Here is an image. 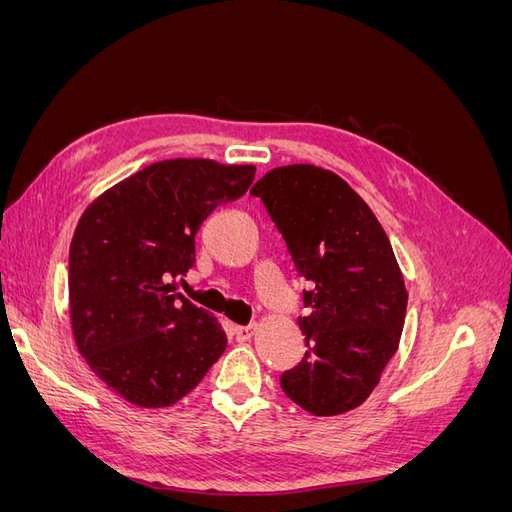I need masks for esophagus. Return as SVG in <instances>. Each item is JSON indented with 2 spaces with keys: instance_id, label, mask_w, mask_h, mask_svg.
Wrapping results in <instances>:
<instances>
[{
  "instance_id": "esophagus-1",
  "label": "esophagus",
  "mask_w": 512,
  "mask_h": 512,
  "mask_svg": "<svg viewBox=\"0 0 512 512\" xmlns=\"http://www.w3.org/2000/svg\"><path fill=\"white\" fill-rule=\"evenodd\" d=\"M232 335H235L237 342H247L254 335V324H247V327H232Z\"/></svg>"
}]
</instances>
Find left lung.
I'll use <instances>...</instances> for the list:
<instances>
[{
    "mask_svg": "<svg viewBox=\"0 0 512 512\" xmlns=\"http://www.w3.org/2000/svg\"><path fill=\"white\" fill-rule=\"evenodd\" d=\"M309 282L299 316L307 352L282 391L316 416L348 412L374 391L397 352L408 292L376 215L350 185L312 164L273 168L250 190Z\"/></svg>",
    "mask_w": 512,
    "mask_h": 512,
    "instance_id": "obj_1",
    "label": "left lung"
}]
</instances>
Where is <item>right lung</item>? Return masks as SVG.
<instances>
[{"label":"right lung","mask_w":512,"mask_h":512,"mask_svg":"<svg viewBox=\"0 0 512 512\" xmlns=\"http://www.w3.org/2000/svg\"><path fill=\"white\" fill-rule=\"evenodd\" d=\"M254 173L200 158L164 160L113 185L81 215L68 260L74 342L130 404H175L226 350L218 320L168 280L194 267L200 224L241 198Z\"/></svg>","instance_id":"1"}]
</instances>
